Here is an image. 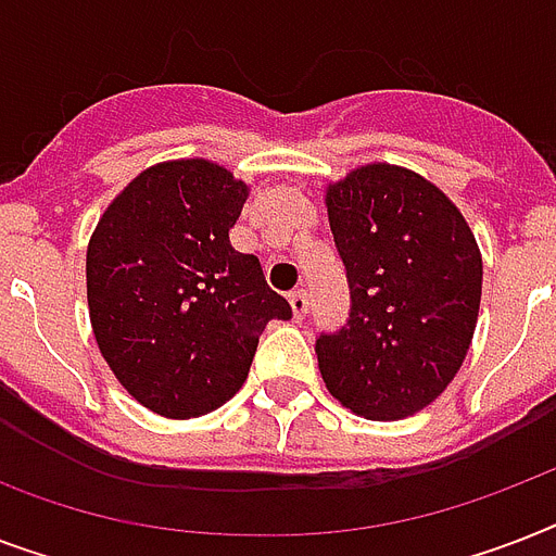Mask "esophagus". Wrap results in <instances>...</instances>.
<instances>
[{"label":"esophagus","mask_w":556,"mask_h":556,"mask_svg":"<svg viewBox=\"0 0 556 556\" xmlns=\"http://www.w3.org/2000/svg\"><path fill=\"white\" fill-rule=\"evenodd\" d=\"M288 303H291V312H294V320H303L305 312H308V296H305L303 288H294L288 294Z\"/></svg>","instance_id":"obj_1"}]
</instances>
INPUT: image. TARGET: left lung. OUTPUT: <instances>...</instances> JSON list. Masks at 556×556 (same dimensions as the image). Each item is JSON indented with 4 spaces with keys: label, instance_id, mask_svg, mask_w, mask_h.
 <instances>
[{
    "label": "left lung",
    "instance_id": "1",
    "mask_svg": "<svg viewBox=\"0 0 556 556\" xmlns=\"http://www.w3.org/2000/svg\"><path fill=\"white\" fill-rule=\"evenodd\" d=\"M349 279V320L314 343L340 404L371 421L418 413L447 389L473 340L482 256L465 216L427 178L392 164L326 192Z\"/></svg>",
    "mask_w": 556,
    "mask_h": 556
}]
</instances>
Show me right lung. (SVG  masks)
Masks as SVG:
<instances>
[{
  "instance_id": "obj_1",
  "label": "right lung",
  "mask_w": 556,
  "mask_h": 556,
  "mask_svg": "<svg viewBox=\"0 0 556 556\" xmlns=\"http://www.w3.org/2000/svg\"><path fill=\"white\" fill-rule=\"evenodd\" d=\"M248 187L201 159L143 169L106 207L86 253L89 317L124 389L195 418L242 389L270 320H291L253 253L230 244Z\"/></svg>"
}]
</instances>
